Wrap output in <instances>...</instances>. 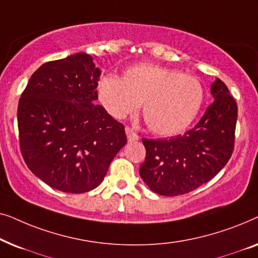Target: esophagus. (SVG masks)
<instances>
[{
    "label": "esophagus",
    "instance_id": "esophagus-1",
    "mask_svg": "<svg viewBox=\"0 0 258 258\" xmlns=\"http://www.w3.org/2000/svg\"><path fill=\"white\" fill-rule=\"evenodd\" d=\"M125 134H126V139H128L129 142H134V141H139L140 136L134 132L133 129L130 128H125Z\"/></svg>",
    "mask_w": 258,
    "mask_h": 258
}]
</instances>
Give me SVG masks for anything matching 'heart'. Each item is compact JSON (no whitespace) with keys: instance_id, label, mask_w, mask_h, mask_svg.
<instances>
[{"instance_id":"b5f03b06","label":"heart","mask_w":258,"mask_h":258,"mask_svg":"<svg viewBox=\"0 0 258 258\" xmlns=\"http://www.w3.org/2000/svg\"><path fill=\"white\" fill-rule=\"evenodd\" d=\"M97 96L115 118L134 115L143 103V117L151 132L174 136L184 132L199 115L204 90L191 75L142 63L126 69L123 79L110 74L102 76Z\"/></svg>"}]
</instances>
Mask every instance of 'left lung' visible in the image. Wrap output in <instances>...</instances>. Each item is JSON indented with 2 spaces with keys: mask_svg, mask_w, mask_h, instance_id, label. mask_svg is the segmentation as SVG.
<instances>
[{
  "mask_svg": "<svg viewBox=\"0 0 258 258\" xmlns=\"http://www.w3.org/2000/svg\"><path fill=\"white\" fill-rule=\"evenodd\" d=\"M210 93L214 102L184 135L142 140L147 155L140 176L154 192L177 196L192 191L215 177L231 157L237 104L220 79Z\"/></svg>",
  "mask_w": 258,
  "mask_h": 258,
  "instance_id": "1",
  "label": "left lung"
}]
</instances>
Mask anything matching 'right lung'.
<instances>
[{
	"label": "right lung",
	"mask_w": 258,
	"mask_h": 258,
	"mask_svg": "<svg viewBox=\"0 0 258 258\" xmlns=\"http://www.w3.org/2000/svg\"><path fill=\"white\" fill-rule=\"evenodd\" d=\"M101 69L77 52L42 64L17 108L20 147L35 176L59 191H90L125 146L124 126L97 100Z\"/></svg>",
	"instance_id": "1"
}]
</instances>
